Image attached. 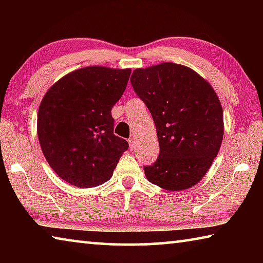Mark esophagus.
Returning <instances> with one entry per match:
<instances>
[{"instance_id": "34e87169", "label": "esophagus", "mask_w": 263, "mask_h": 263, "mask_svg": "<svg viewBox=\"0 0 263 263\" xmlns=\"http://www.w3.org/2000/svg\"><path fill=\"white\" fill-rule=\"evenodd\" d=\"M128 145H130V148L133 149L136 147V138H130L128 139Z\"/></svg>"}]
</instances>
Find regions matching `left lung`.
Returning a JSON list of instances; mask_svg holds the SVG:
<instances>
[{
    "label": "left lung",
    "mask_w": 263,
    "mask_h": 263,
    "mask_svg": "<svg viewBox=\"0 0 263 263\" xmlns=\"http://www.w3.org/2000/svg\"><path fill=\"white\" fill-rule=\"evenodd\" d=\"M131 83L152 115L160 145L157 161L144 168L147 180L169 191L197 184L224 137V116L215 89L194 69L174 62L137 68Z\"/></svg>",
    "instance_id": "1"
}]
</instances>
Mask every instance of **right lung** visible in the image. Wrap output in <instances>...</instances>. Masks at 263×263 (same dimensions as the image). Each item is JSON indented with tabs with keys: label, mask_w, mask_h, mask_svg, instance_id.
<instances>
[{
	"label": "right lung",
	"mask_w": 263,
	"mask_h": 263,
	"mask_svg": "<svg viewBox=\"0 0 263 263\" xmlns=\"http://www.w3.org/2000/svg\"><path fill=\"white\" fill-rule=\"evenodd\" d=\"M131 68L88 66L51 86L38 110L44 157L61 180L90 188L111 179L128 147L114 135L111 109L125 90Z\"/></svg>",
	"instance_id": "obj_1"
}]
</instances>
